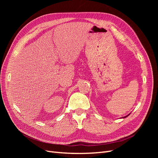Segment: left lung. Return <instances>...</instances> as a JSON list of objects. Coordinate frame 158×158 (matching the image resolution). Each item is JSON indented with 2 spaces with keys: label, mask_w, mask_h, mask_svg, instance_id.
<instances>
[{
  "label": "left lung",
  "mask_w": 158,
  "mask_h": 158,
  "mask_svg": "<svg viewBox=\"0 0 158 158\" xmlns=\"http://www.w3.org/2000/svg\"><path fill=\"white\" fill-rule=\"evenodd\" d=\"M129 114H128V115H127V116H125V117H123V118H126V117H128V116L129 115Z\"/></svg>",
  "instance_id": "1"
}]
</instances>
